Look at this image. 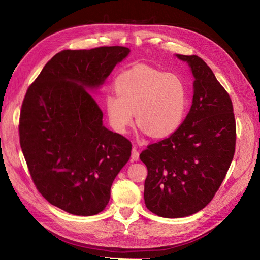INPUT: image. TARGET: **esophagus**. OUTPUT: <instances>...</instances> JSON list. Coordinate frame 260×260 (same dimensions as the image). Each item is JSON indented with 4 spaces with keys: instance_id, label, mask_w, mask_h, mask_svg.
<instances>
[{
    "instance_id": "obj_1",
    "label": "esophagus",
    "mask_w": 260,
    "mask_h": 260,
    "mask_svg": "<svg viewBox=\"0 0 260 260\" xmlns=\"http://www.w3.org/2000/svg\"><path fill=\"white\" fill-rule=\"evenodd\" d=\"M139 156H140V153L138 152V149L136 147L132 148V154H131V157L133 160H138L139 159Z\"/></svg>"
}]
</instances>
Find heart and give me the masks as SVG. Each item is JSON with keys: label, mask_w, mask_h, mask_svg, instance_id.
<instances>
[{"label": "heart", "mask_w": 260, "mask_h": 260, "mask_svg": "<svg viewBox=\"0 0 260 260\" xmlns=\"http://www.w3.org/2000/svg\"><path fill=\"white\" fill-rule=\"evenodd\" d=\"M115 91L105 98V107L118 132L127 131L136 112L138 124L155 138L171 135L184 120L187 88L178 74L136 65L116 77Z\"/></svg>", "instance_id": "b5f03b06"}]
</instances>
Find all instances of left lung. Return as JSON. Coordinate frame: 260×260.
<instances>
[{"label": "left lung", "instance_id": "8db88e82", "mask_svg": "<svg viewBox=\"0 0 260 260\" xmlns=\"http://www.w3.org/2000/svg\"><path fill=\"white\" fill-rule=\"evenodd\" d=\"M177 56L188 62L195 78L193 104L174 133L140 154L147 167L145 205L165 218L190 216L208 205L225 178L237 141L232 101L212 70L196 55Z\"/></svg>", "mask_w": 260, "mask_h": 260}]
</instances>
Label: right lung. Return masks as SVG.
<instances>
[{"mask_svg":"<svg viewBox=\"0 0 260 260\" xmlns=\"http://www.w3.org/2000/svg\"><path fill=\"white\" fill-rule=\"evenodd\" d=\"M130 50L100 46L64 50L29 85L19 118V142L31 179L43 198L69 214L92 216L111 198L132 144L103 125L89 89L105 81Z\"/></svg>","mask_w":260,"mask_h":260,"instance_id":"add662e5","label":"right lung"}]
</instances>
